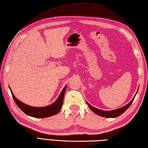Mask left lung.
Instances as JSON below:
<instances>
[{"mask_svg":"<svg viewBox=\"0 0 148 148\" xmlns=\"http://www.w3.org/2000/svg\"><path fill=\"white\" fill-rule=\"evenodd\" d=\"M134 100V98L131 100L130 102V103H128L127 105H126L124 107H123L121 108H119L118 109L116 110H113V111H102V110H100L99 109H97L95 108H94L92 106H91L90 104H89L88 103L86 102V103L88 104V106H89V108L91 109V110L93 112L96 113L97 114H98L100 116H103V117H106V118H116L118 117V116H120L121 114H122L126 110L129 108L130 106L132 104V103L133 102Z\"/></svg>","mask_w":148,"mask_h":148,"instance_id":"8db88e82","label":"left lung"}]
</instances>
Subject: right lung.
<instances>
[{
	"mask_svg": "<svg viewBox=\"0 0 148 148\" xmlns=\"http://www.w3.org/2000/svg\"><path fill=\"white\" fill-rule=\"evenodd\" d=\"M66 87H67V86L64 87V88L62 91L61 93L60 94L58 98L53 104L47 107H43V108H35V107H32L27 104H25V103H22L17 99H16V97L13 95V93H12L11 88L10 90L12 94V97L13 98L15 103H16L18 108L22 111L24 113H25L26 114L32 116V117L42 118L49 117V116L55 115L60 111V110L61 109L62 106L63 105V102H64V96L66 90Z\"/></svg>",
	"mask_w": 148,
	"mask_h": 148,
	"instance_id": "1",
	"label": "right lung"
}]
</instances>
